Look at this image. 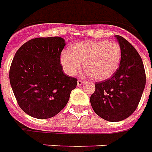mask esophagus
Here are the masks:
<instances>
[{
  "label": "esophagus",
  "instance_id": "obj_1",
  "mask_svg": "<svg viewBox=\"0 0 152 152\" xmlns=\"http://www.w3.org/2000/svg\"><path fill=\"white\" fill-rule=\"evenodd\" d=\"M83 83H84V81H83V80H77V86H78V87H80Z\"/></svg>",
  "mask_w": 152,
  "mask_h": 152
}]
</instances>
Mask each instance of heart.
<instances>
[{
  "label": "heart",
  "instance_id": "obj_1",
  "mask_svg": "<svg viewBox=\"0 0 152 152\" xmlns=\"http://www.w3.org/2000/svg\"><path fill=\"white\" fill-rule=\"evenodd\" d=\"M121 57L122 50L116 42L89 40L74 44L71 52L63 51L60 60L69 76L77 75L83 63L87 75L96 80H105L118 70Z\"/></svg>",
  "mask_w": 152,
  "mask_h": 152
}]
</instances>
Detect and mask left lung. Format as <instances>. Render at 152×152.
<instances>
[{
  "mask_svg": "<svg viewBox=\"0 0 152 152\" xmlns=\"http://www.w3.org/2000/svg\"><path fill=\"white\" fill-rule=\"evenodd\" d=\"M115 37L122 50L119 69L110 79L95 83V91L91 96L94 111L109 122L122 121L134 113L146 83L140 55L123 37Z\"/></svg>",
  "mask_w": 152,
  "mask_h": 152,
  "instance_id": "obj_1",
  "label": "left lung"
}]
</instances>
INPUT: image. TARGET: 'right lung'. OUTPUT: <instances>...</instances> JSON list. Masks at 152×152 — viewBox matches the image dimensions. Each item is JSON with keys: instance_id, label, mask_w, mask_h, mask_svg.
<instances>
[{"instance_id": "1", "label": "right lung", "mask_w": 152, "mask_h": 152, "mask_svg": "<svg viewBox=\"0 0 152 152\" xmlns=\"http://www.w3.org/2000/svg\"><path fill=\"white\" fill-rule=\"evenodd\" d=\"M63 38L40 37L17 50L9 72L18 105L36 119H49L61 112L76 87L77 80L65 75L60 63Z\"/></svg>"}]
</instances>
